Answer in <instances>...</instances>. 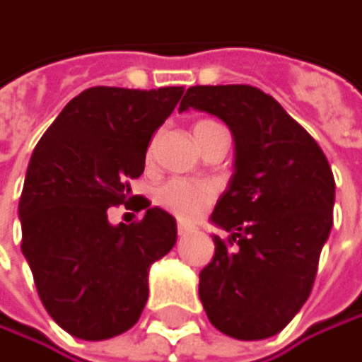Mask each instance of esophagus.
Masks as SVG:
<instances>
[{
  "mask_svg": "<svg viewBox=\"0 0 362 362\" xmlns=\"http://www.w3.org/2000/svg\"><path fill=\"white\" fill-rule=\"evenodd\" d=\"M193 229H195V227H193V225H189V223H177V235H180V238L189 235Z\"/></svg>",
  "mask_w": 362,
  "mask_h": 362,
  "instance_id": "34e87169",
  "label": "esophagus"
}]
</instances>
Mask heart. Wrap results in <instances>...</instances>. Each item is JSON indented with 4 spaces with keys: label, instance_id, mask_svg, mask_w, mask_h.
Listing matches in <instances>:
<instances>
[{
    "label": "heart",
    "instance_id": "obj_1",
    "mask_svg": "<svg viewBox=\"0 0 362 362\" xmlns=\"http://www.w3.org/2000/svg\"><path fill=\"white\" fill-rule=\"evenodd\" d=\"M214 124L216 122L212 120H199L193 129L195 137ZM214 195H216V189L210 182H195V180L173 177L156 191V202L180 218H195L208 208Z\"/></svg>",
    "mask_w": 362,
    "mask_h": 362
}]
</instances>
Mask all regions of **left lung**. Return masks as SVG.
I'll list each match as a JSON object with an SVG mask.
<instances>
[{"label":"left lung","mask_w":362,"mask_h":362,"mask_svg":"<svg viewBox=\"0 0 362 362\" xmlns=\"http://www.w3.org/2000/svg\"><path fill=\"white\" fill-rule=\"evenodd\" d=\"M191 107L218 116L235 144L233 175L210 216L231 238H212L199 299L221 333L267 339L310 297L333 227V171L316 139L255 86H191L180 112Z\"/></svg>","instance_id":"1"}]
</instances>
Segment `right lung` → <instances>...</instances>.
<instances>
[{
	"label": "right lung",
	"mask_w": 362,
	"mask_h": 362,
	"mask_svg": "<svg viewBox=\"0 0 362 362\" xmlns=\"http://www.w3.org/2000/svg\"><path fill=\"white\" fill-rule=\"evenodd\" d=\"M182 86H93L74 97L37 141L18 202L21 250L52 320L86 341L129 331L148 301L150 265L175 244V218L146 204L144 218L110 225L131 195L152 133Z\"/></svg>",
	"instance_id": "right-lung-1"
}]
</instances>
